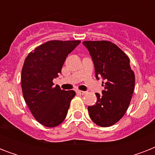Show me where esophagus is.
<instances>
[{
    "instance_id": "1",
    "label": "esophagus",
    "mask_w": 155,
    "mask_h": 155,
    "mask_svg": "<svg viewBox=\"0 0 155 155\" xmlns=\"http://www.w3.org/2000/svg\"><path fill=\"white\" fill-rule=\"evenodd\" d=\"M76 93H78V94L80 95H84L85 93H86V92H85V91H81V90H77V91H76Z\"/></svg>"
}]
</instances>
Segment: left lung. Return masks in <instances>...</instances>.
<instances>
[{"label":"left lung","mask_w":155,"mask_h":155,"mask_svg":"<svg viewBox=\"0 0 155 155\" xmlns=\"http://www.w3.org/2000/svg\"><path fill=\"white\" fill-rule=\"evenodd\" d=\"M94 63L97 80L101 78L104 89L96 93L97 101L88 106L90 118L101 127L117 123L126 113L135 85L130 58L114 43L108 41H84Z\"/></svg>","instance_id":"left-lung-1"}]
</instances>
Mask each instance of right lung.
Returning a JSON list of instances; mask_svg holds the SVG:
<instances>
[{
    "label": "right lung",
    "instance_id": "right-lung-1",
    "mask_svg": "<svg viewBox=\"0 0 155 155\" xmlns=\"http://www.w3.org/2000/svg\"><path fill=\"white\" fill-rule=\"evenodd\" d=\"M80 41H49L35 48L25 58L21 71L25 101L36 120L47 127H55L66 118L75 91L54 86L66 58Z\"/></svg>",
    "mask_w": 155,
    "mask_h": 155
}]
</instances>
